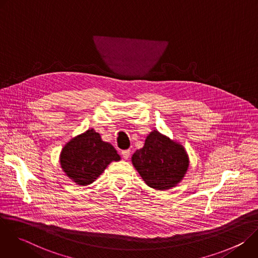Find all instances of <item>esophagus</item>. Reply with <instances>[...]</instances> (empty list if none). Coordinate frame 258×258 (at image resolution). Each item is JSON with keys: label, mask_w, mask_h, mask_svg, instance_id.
Returning a JSON list of instances; mask_svg holds the SVG:
<instances>
[{"label": "esophagus", "mask_w": 258, "mask_h": 258, "mask_svg": "<svg viewBox=\"0 0 258 258\" xmlns=\"http://www.w3.org/2000/svg\"><path fill=\"white\" fill-rule=\"evenodd\" d=\"M121 155H122V157H123L124 159H127V158L130 157V155H131V150H123V151L121 152Z\"/></svg>", "instance_id": "esophagus-1"}]
</instances>
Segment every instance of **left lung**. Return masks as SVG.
<instances>
[{"mask_svg": "<svg viewBox=\"0 0 258 258\" xmlns=\"http://www.w3.org/2000/svg\"><path fill=\"white\" fill-rule=\"evenodd\" d=\"M132 161L147 185L156 190L174 187L189 166L185 149L157 131L147 137L144 147L134 153Z\"/></svg>", "mask_w": 258, "mask_h": 258, "instance_id": "obj_1", "label": "left lung"}]
</instances>
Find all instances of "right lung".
I'll return each mask as SVG.
<instances>
[{"label":"right lung","mask_w":258,"mask_h":258,"mask_svg":"<svg viewBox=\"0 0 258 258\" xmlns=\"http://www.w3.org/2000/svg\"><path fill=\"white\" fill-rule=\"evenodd\" d=\"M119 159L114 147L103 142L94 130L72 139L66 144L60 156L64 172L82 186L95 181L110 162Z\"/></svg>","instance_id":"1"}]
</instances>
